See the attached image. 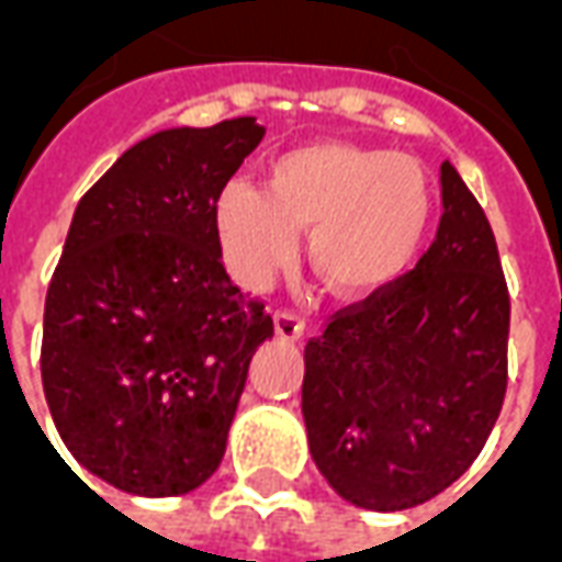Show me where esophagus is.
<instances>
[{
  "label": "esophagus",
  "instance_id": "1",
  "mask_svg": "<svg viewBox=\"0 0 562 562\" xmlns=\"http://www.w3.org/2000/svg\"><path fill=\"white\" fill-rule=\"evenodd\" d=\"M273 325H277V334H280V340H289V342H297L304 337V318L294 316L289 310H280V313H273Z\"/></svg>",
  "mask_w": 562,
  "mask_h": 562
}]
</instances>
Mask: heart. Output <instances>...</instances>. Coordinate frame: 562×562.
Listing matches in <instances>:
<instances>
[{
	"label": "heart",
	"mask_w": 562,
	"mask_h": 562,
	"mask_svg": "<svg viewBox=\"0 0 562 562\" xmlns=\"http://www.w3.org/2000/svg\"><path fill=\"white\" fill-rule=\"evenodd\" d=\"M434 222V189L406 153L306 144L270 161L265 189L232 180L216 201V228L234 268L268 282L310 232V265L337 294L397 282L422 256Z\"/></svg>",
	"instance_id": "obj_1"
}]
</instances>
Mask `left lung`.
I'll use <instances>...</instances> for the list:
<instances>
[{"instance_id":"8db88e82","label":"left lung","mask_w":562,"mask_h":562,"mask_svg":"<svg viewBox=\"0 0 562 562\" xmlns=\"http://www.w3.org/2000/svg\"><path fill=\"white\" fill-rule=\"evenodd\" d=\"M418 268L334 313L304 349L310 454L370 512L422 506L470 470L506 397L508 292L491 222L451 161Z\"/></svg>"}]
</instances>
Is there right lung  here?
<instances>
[{
    "mask_svg": "<svg viewBox=\"0 0 562 562\" xmlns=\"http://www.w3.org/2000/svg\"><path fill=\"white\" fill-rule=\"evenodd\" d=\"M256 116L161 128L80 198L44 304V397L83 470L180 496L220 470L273 318L222 265L216 201Z\"/></svg>",
    "mask_w": 562,
    "mask_h": 562,
    "instance_id": "obj_1",
    "label": "right lung"
}]
</instances>
